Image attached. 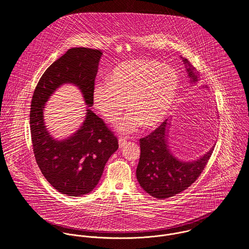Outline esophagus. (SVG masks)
I'll return each mask as SVG.
<instances>
[{"label":"esophagus","mask_w":249,"mask_h":249,"mask_svg":"<svg viewBox=\"0 0 249 249\" xmlns=\"http://www.w3.org/2000/svg\"><path fill=\"white\" fill-rule=\"evenodd\" d=\"M126 144V139L125 138H119V147L123 148Z\"/></svg>","instance_id":"1"}]
</instances>
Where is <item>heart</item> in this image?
Segmentation results:
<instances>
[{
  "label": "heart",
  "instance_id": "1",
  "mask_svg": "<svg viewBox=\"0 0 249 249\" xmlns=\"http://www.w3.org/2000/svg\"><path fill=\"white\" fill-rule=\"evenodd\" d=\"M179 76L170 66L153 59H133L119 64L108 81L95 84L92 99L108 123H116L124 110L130 111L117 124L123 134L141 125L155 128L168 118L178 98Z\"/></svg>",
  "mask_w": 249,
  "mask_h": 249
}]
</instances>
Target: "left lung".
I'll return each mask as SVG.
<instances>
[{
  "label": "left lung",
  "mask_w": 249,
  "mask_h": 249,
  "mask_svg": "<svg viewBox=\"0 0 249 249\" xmlns=\"http://www.w3.org/2000/svg\"><path fill=\"white\" fill-rule=\"evenodd\" d=\"M182 60L190 81L196 83L198 72L186 58ZM170 123L166 120L153 132L140 139L141 154L136 178L144 192L159 199L174 196L188 189L203 172L214 147L213 145L208 152L195 161L179 160L169 146Z\"/></svg>",
  "instance_id": "left-lung-1"
}]
</instances>
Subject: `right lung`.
<instances>
[{
    "label": "right lung",
    "instance_id": "right-lung-1",
    "mask_svg": "<svg viewBox=\"0 0 249 249\" xmlns=\"http://www.w3.org/2000/svg\"><path fill=\"white\" fill-rule=\"evenodd\" d=\"M103 53L72 48L54 61L41 76L31 106V133L36 163L47 181L59 193L81 196L98 185L110 156L118 149L116 136L89 107ZM72 84L83 93L86 120L70 138L53 139L43 122L44 105L57 88Z\"/></svg>",
    "mask_w": 249,
    "mask_h": 249
}]
</instances>
